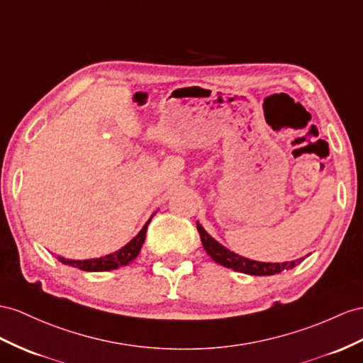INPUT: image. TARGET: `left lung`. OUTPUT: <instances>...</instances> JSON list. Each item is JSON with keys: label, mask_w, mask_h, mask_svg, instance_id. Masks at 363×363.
Instances as JSON below:
<instances>
[{"label": "left lung", "mask_w": 363, "mask_h": 363, "mask_svg": "<svg viewBox=\"0 0 363 363\" xmlns=\"http://www.w3.org/2000/svg\"><path fill=\"white\" fill-rule=\"evenodd\" d=\"M199 236L202 240L203 250H206L207 255L213 259V261L224 265L227 268H231V270L239 272V273H245V274H252V276H272L277 274L284 270H290V268H294L297 264H301L303 259H296V261L290 262H259V261H252V259H247L239 256L233 252H230L224 245H220L218 240L213 239L206 230L202 228L199 222H196Z\"/></svg>", "instance_id": "left-lung-1"}]
</instances>
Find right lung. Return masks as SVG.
Returning <instances> with one entry per match:
<instances>
[{"instance_id":"1","label":"right lung","mask_w":363,"mask_h":363,"mask_svg":"<svg viewBox=\"0 0 363 363\" xmlns=\"http://www.w3.org/2000/svg\"><path fill=\"white\" fill-rule=\"evenodd\" d=\"M152 218L148 219L147 224L143 227V230L130 240L127 245H124L121 250L115 253H110L107 256L96 257V259H84V261H72V259H64L60 257V262L79 268L82 272H108V270H116L119 267H124L130 264L133 259L141 252V247L145 240V233H147V227L150 224Z\"/></svg>"}]
</instances>
